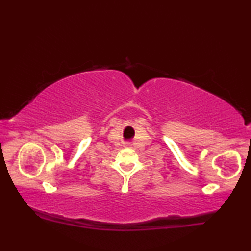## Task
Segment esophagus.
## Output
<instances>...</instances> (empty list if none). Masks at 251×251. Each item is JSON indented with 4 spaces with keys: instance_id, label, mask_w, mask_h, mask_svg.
<instances>
[{
    "instance_id": "esophagus-1",
    "label": "esophagus",
    "mask_w": 251,
    "mask_h": 251,
    "mask_svg": "<svg viewBox=\"0 0 251 251\" xmlns=\"http://www.w3.org/2000/svg\"><path fill=\"white\" fill-rule=\"evenodd\" d=\"M130 146H131V143H130V142H126L124 147H130Z\"/></svg>"
}]
</instances>
